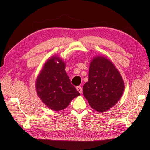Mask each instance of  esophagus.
I'll return each mask as SVG.
<instances>
[{"instance_id": "obj_1", "label": "esophagus", "mask_w": 150, "mask_h": 150, "mask_svg": "<svg viewBox=\"0 0 150 150\" xmlns=\"http://www.w3.org/2000/svg\"><path fill=\"white\" fill-rule=\"evenodd\" d=\"M76 88H77V90L78 91V92L79 93H83V89H82V87H80V86H77V87H76Z\"/></svg>"}]
</instances>
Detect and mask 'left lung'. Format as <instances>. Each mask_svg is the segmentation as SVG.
Instances as JSON below:
<instances>
[{
  "mask_svg": "<svg viewBox=\"0 0 150 150\" xmlns=\"http://www.w3.org/2000/svg\"><path fill=\"white\" fill-rule=\"evenodd\" d=\"M124 83L119 71L110 59L98 55L91 60L88 81L83 92L89 105L98 112H104L120 99Z\"/></svg>",
  "mask_w": 150,
  "mask_h": 150,
  "instance_id": "1",
  "label": "left lung"
}]
</instances>
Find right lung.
I'll use <instances>...</instances> for the list:
<instances>
[{"instance_id": "right-lung-1", "label": "right lung", "mask_w": 150, "mask_h": 150, "mask_svg": "<svg viewBox=\"0 0 150 150\" xmlns=\"http://www.w3.org/2000/svg\"><path fill=\"white\" fill-rule=\"evenodd\" d=\"M35 89L43 103L54 111L65 109L80 95L71 84L65 62L57 55L50 57L44 63L35 81Z\"/></svg>"}]
</instances>
